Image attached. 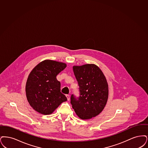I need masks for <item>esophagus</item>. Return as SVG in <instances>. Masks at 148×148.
I'll use <instances>...</instances> for the list:
<instances>
[{"label":"esophagus","mask_w":148,"mask_h":148,"mask_svg":"<svg viewBox=\"0 0 148 148\" xmlns=\"http://www.w3.org/2000/svg\"><path fill=\"white\" fill-rule=\"evenodd\" d=\"M66 96L67 97V100H68V101H70V95H66Z\"/></svg>","instance_id":"esophagus-1"}]
</instances>
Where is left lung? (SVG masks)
I'll list each match as a JSON object with an SVG mask.
<instances>
[{"instance_id": "1", "label": "left lung", "mask_w": 148, "mask_h": 148, "mask_svg": "<svg viewBox=\"0 0 148 148\" xmlns=\"http://www.w3.org/2000/svg\"><path fill=\"white\" fill-rule=\"evenodd\" d=\"M79 86V97H71V103L77 116L90 119L102 112L108 98V85L102 71L95 64L73 66Z\"/></svg>"}]
</instances>
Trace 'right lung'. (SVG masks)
<instances>
[{
	"label": "right lung",
	"instance_id": "right-lung-1",
	"mask_svg": "<svg viewBox=\"0 0 148 148\" xmlns=\"http://www.w3.org/2000/svg\"><path fill=\"white\" fill-rule=\"evenodd\" d=\"M66 66L64 62L45 60L30 73L26 83V96L31 107L39 113L51 114L67 101L56 79V76Z\"/></svg>",
	"mask_w": 148,
	"mask_h": 148
}]
</instances>
